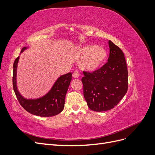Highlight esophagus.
Listing matches in <instances>:
<instances>
[{
	"mask_svg": "<svg viewBox=\"0 0 155 155\" xmlns=\"http://www.w3.org/2000/svg\"><path fill=\"white\" fill-rule=\"evenodd\" d=\"M72 76L74 78H78L79 76V72L76 70V71H74L72 73Z\"/></svg>",
	"mask_w": 155,
	"mask_h": 155,
	"instance_id": "esophagus-1",
	"label": "esophagus"
}]
</instances>
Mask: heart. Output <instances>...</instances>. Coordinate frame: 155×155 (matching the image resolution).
Wrapping results in <instances>:
<instances>
[{"instance_id":"heart-1","label":"heart","mask_w":155,"mask_h":155,"mask_svg":"<svg viewBox=\"0 0 155 155\" xmlns=\"http://www.w3.org/2000/svg\"><path fill=\"white\" fill-rule=\"evenodd\" d=\"M79 57L84 59L81 62L83 69L94 71L105 62L107 53L104 48L99 47L96 45H89L79 49Z\"/></svg>"}]
</instances>
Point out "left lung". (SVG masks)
<instances>
[{"mask_svg": "<svg viewBox=\"0 0 155 155\" xmlns=\"http://www.w3.org/2000/svg\"><path fill=\"white\" fill-rule=\"evenodd\" d=\"M108 62L92 72L83 71V95L89 109L109 110L118 105L128 89V70L124 54L109 41Z\"/></svg>", "mask_w": 155, "mask_h": 155, "instance_id": "1", "label": "left lung"}]
</instances>
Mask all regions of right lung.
I'll return each instance as SVG.
<instances>
[{
    "mask_svg": "<svg viewBox=\"0 0 155 155\" xmlns=\"http://www.w3.org/2000/svg\"><path fill=\"white\" fill-rule=\"evenodd\" d=\"M26 49L24 47L21 53ZM19 57L13 63V87L20 105L30 113L41 117H50L59 114L64 107L66 94L72 80V73L60 76L51 90L43 97L36 100H26L18 92L17 87V68Z\"/></svg>",
    "mask_w": 155,
    "mask_h": 155,
    "instance_id": "add662e5",
    "label": "right lung"
}]
</instances>
